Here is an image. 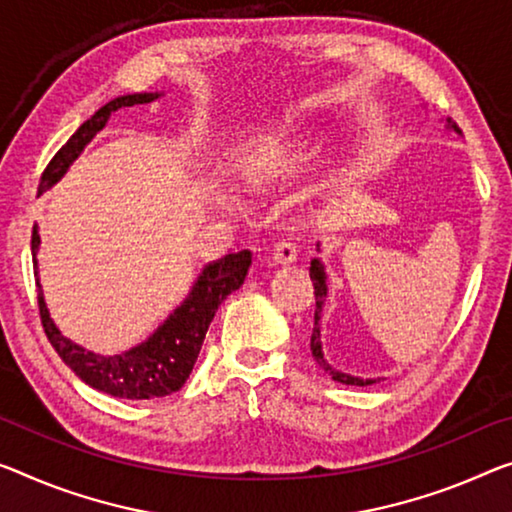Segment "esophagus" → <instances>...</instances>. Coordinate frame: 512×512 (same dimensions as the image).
<instances>
[{
    "label": "esophagus",
    "mask_w": 512,
    "mask_h": 512,
    "mask_svg": "<svg viewBox=\"0 0 512 512\" xmlns=\"http://www.w3.org/2000/svg\"><path fill=\"white\" fill-rule=\"evenodd\" d=\"M295 258H297V245L290 238H283L277 242V245H274V263L288 265V263H293Z\"/></svg>",
    "instance_id": "1"
}]
</instances>
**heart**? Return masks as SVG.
I'll use <instances>...</instances> for the list:
<instances>
[{
	"mask_svg": "<svg viewBox=\"0 0 512 512\" xmlns=\"http://www.w3.org/2000/svg\"><path fill=\"white\" fill-rule=\"evenodd\" d=\"M318 137L295 130L265 132L251 139L235 162V176L247 187H263L274 183H286L300 176L316 162L320 155ZM208 199L219 208L238 210L240 194L224 178H212L208 187Z\"/></svg>",
	"mask_w": 512,
	"mask_h": 512,
	"instance_id": "heart-1",
	"label": "heart"
}]
</instances>
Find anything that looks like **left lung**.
<instances>
[{
    "mask_svg": "<svg viewBox=\"0 0 512 512\" xmlns=\"http://www.w3.org/2000/svg\"><path fill=\"white\" fill-rule=\"evenodd\" d=\"M446 128H451L455 132L458 130V125L451 123V119H446ZM320 247V245H318ZM309 277L313 281V295H316V313H313V332H311V352H313V359L318 361V364L325 368V371L334 377L336 382L341 384H355V387H366V384H373L375 380H364V377H355V375H348V373H341V371H334L332 366L325 361V355H322V343H320V313H322V304H325V297H327V274H325V265L320 263V258H313L311 267H309Z\"/></svg>",
    "mask_w": 512,
    "mask_h": 512,
    "instance_id": "obj_1",
    "label": "left lung"
}]
</instances>
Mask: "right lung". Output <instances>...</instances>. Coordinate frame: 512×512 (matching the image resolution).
<instances>
[{"mask_svg": "<svg viewBox=\"0 0 512 512\" xmlns=\"http://www.w3.org/2000/svg\"><path fill=\"white\" fill-rule=\"evenodd\" d=\"M155 98H160V93H132V96L109 100L105 107H100L89 121H84L77 128L75 135L59 148L57 155L47 164L41 176V185H38V194L50 190L54 183H59V178L77 160L84 146L105 128L109 116L119 112L121 107L144 105V102H151ZM38 245H41V235H38V226L34 224V231H31V254H34L36 267L34 274L38 286V311H41L43 329L47 338H50L52 348L66 361L70 371L80 377L82 382L89 384V387L128 400L171 396V393L183 387L196 364V357H199L203 338H206L210 322L215 318V311L233 290H238L245 283L251 265L249 249H242L238 254H229L206 265L199 279L194 281L185 302L144 343L135 345L128 352H121V355L102 357L73 343L54 325L50 311L45 306L41 281H38Z\"/></svg>", "mask_w": 512, "mask_h": 512, "instance_id": "1", "label": "right lung"}]
</instances>
